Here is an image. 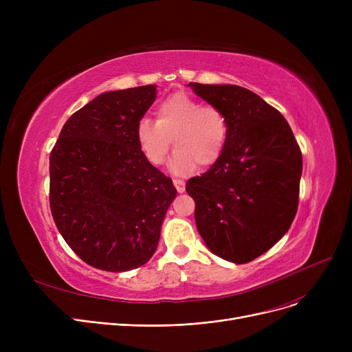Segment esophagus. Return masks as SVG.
<instances>
[{
	"label": "esophagus",
	"mask_w": 352,
	"mask_h": 352,
	"mask_svg": "<svg viewBox=\"0 0 352 352\" xmlns=\"http://www.w3.org/2000/svg\"><path fill=\"white\" fill-rule=\"evenodd\" d=\"M173 182H174V186H175V188H177L178 192H184V191H186V182H184L182 179H174Z\"/></svg>",
	"instance_id": "1"
}]
</instances>
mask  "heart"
Wrapping results in <instances>:
<instances>
[{
	"label": "heart",
	"instance_id": "heart-1",
	"mask_svg": "<svg viewBox=\"0 0 352 352\" xmlns=\"http://www.w3.org/2000/svg\"><path fill=\"white\" fill-rule=\"evenodd\" d=\"M157 121L141 118L137 124V141L146 161L161 165L171 148V171L188 174L195 164L208 166L223 155L228 138L226 116L212 105L178 92L162 100L155 109Z\"/></svg>",
	"mask_w": 352,
	"mask_h": 352
}]
</instances>
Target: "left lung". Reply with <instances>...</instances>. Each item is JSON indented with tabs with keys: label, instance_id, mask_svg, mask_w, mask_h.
Wrapping results in <instances>:
<instances>
[{
	"label": "left lung",
	"instance_id": "obj_1",
	"mask_svg": "<svg viewBox=\"0 0 352 352\" xmlns=\"http://www.w3.org/2000/svg\"><path fill=\"white\" fill-rule=\"evenodd\" d=\"M227 118L224 153L187 181L195 224L223 260L245 264L275 245L297 214L302 154L278 109L238 85L190 82Z\"/></svg>",
	"mask_w": 352,
	"mask_h": 352
}]
</instances>
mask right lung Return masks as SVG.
Instances as JSON below:
<instances>
[{
	"label": "right lung",
	"mask_w": 352,
	"mask_h": 352,
	"mask_svg": "<svg viewBox=\"0 0 352 352\" xmlns=\"http://www.w3.org/2000/svg\"><path fill=\"white\" fill-rule=\"evenodd\" d=\"M155 94L157 85L104 92L68 118L50 155L54 223L84 263L102 271L150 261L177 195L137 141Z\"/></svg>",
	"instance_id": "add662e5"
}]
</instances>
